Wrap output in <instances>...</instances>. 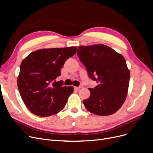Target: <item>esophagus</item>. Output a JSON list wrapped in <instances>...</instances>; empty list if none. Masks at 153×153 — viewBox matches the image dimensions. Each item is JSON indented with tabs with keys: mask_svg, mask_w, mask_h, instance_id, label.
<instances>
[{
	"mask_svg": "<svg viewBox=\"0 0 153 153\" xmlns=\"http://www.w3.org/2000/svg\"><path fill=\"white\" fill-rule=\"evenodd\" d=\"M83 88V85H79V86H78V87H74V88H75L76 89H77V90H78V89H81V88Z\"/></svg>",
	"mask_w": 153,
	"mask_h": 153,
	"instance_id": "1",
	"label": "esophagus"
}]
</instances>
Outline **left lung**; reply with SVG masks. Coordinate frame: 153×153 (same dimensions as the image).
<instances>
[{
    "instance_id": "8db88e82",
    "label": "left lung",
    "mask_w": 153,
    "mask_h": 153,
    "mask_svg": "<svg viewBox=\"0 0 153 153\" xmlns=\"http://www.w3.org/2000/svg\"><path fill=\"white\" fill-rule=\"evenodd\" d=\"M77 54L90 78L97 83L88 88L91 96L83 101L85 108L99 116L113 114L128 94L130 71L124 57L104 44L79 46Z\"/></svg>"
}]
</instances>
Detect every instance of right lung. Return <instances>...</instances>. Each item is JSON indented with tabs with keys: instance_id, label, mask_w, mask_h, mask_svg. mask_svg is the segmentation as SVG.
Wrapping results in <instances>:
<instances>
[{
	"instance_id": "1",
	"label": "right lung",
	"mask_w": 153,
	"mask_h": 153,
	"mask_svg": "<svg viewBox=\"0 0 153 153\" xmlns=\"http://www.w3.org/2000/svg\"><path fill=\"white\" fill-rule=\"evenodd\" d=\"M76 50V47L39 49L22 61L17 86L24 104L33 114L48 117L64 109L74 88L62 86L63 81L56 79L65 61Z\"/></svg>"
}]
</instances>
